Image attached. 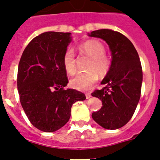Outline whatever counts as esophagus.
I'll return each instance as SVG.
<instances>
[{
    "instance_id": "esophagus-1",
    "label": "esophagus",
    "mask_w": 160,
    "mask_h": 160,
    "mask_svg": "<svg viewBox=\"0 0 160 160\" xmlns=\"http://www.w3.org/2000/svg\"><path fill=\"white\" fill-rule=\"evenodd\" d=\"M85 95H86L87 99H89V98H91V94H90V93H89V92H88V93H85Z\"/></svg>"
}]
</instances>
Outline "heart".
Masks as SVG:
<instances>
[{"label":"heart","instance_id":"heart-1","mask_svg":"<svg viewBox=\"0 0 160 160\" xmlns=\"http://www.w3.org/2000/svg\"><path fill=\"white\" fill-rule=\"evenodd\" d=\"M80 49L90 57L85 72L77 73L71 79L70 84L75 89L87 90L90 89L98 80V75L105 77L111 70V59L105 53V47L98 40H88L82 43ZM62 63L66 71L70 75L77 72L76 55L72 49H67L63 54Z\"/></svg>","mask_w":160,"mask_h":160}]
</instances>
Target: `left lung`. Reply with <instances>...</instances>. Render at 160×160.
I'll return each mask as SVG.
<instances>
[{"label": "left lung", "instance_id": "obj_1", "mask_svg": "<svg viewBox=\"0 0 160 160\" xmlns=\"http://www.w3.org/2000/svg\"><path fill=\"white\" fill-rule=\"evenodd\" d=\"M89 35L104 40L112 56L111 70L101 82L105 87L91 93L102 101L101 108L92 118L106 129H118L129 122L139 101L142 83L139 56L130 40L120 32L100 29Z\"/></svg>", "mask_w": 160, "mask_h": 160}]
</instances>
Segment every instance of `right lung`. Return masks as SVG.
Masks as SVG:
<instances>
[{
	"label": "right lung",
	"mask_w": 160,
	"mask_h": 160,
	"mask_svg": "<svg viewBox=\"0 0 160 160\" xmlns=\"http://www.w3.org/2000/svg\"><path fill=\"white\" fill-rule=\"evenodd\" d=\"M70 42V32L42 33L28 43L19 61L21 104L32 125L42 132H53L64 126L72 104L86 99L84 93L64 88L69 80L62 57Z\"/></svg>",
	"instance_id": "right-lung-1"
}]
</instances>
